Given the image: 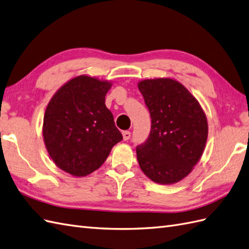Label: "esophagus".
Returning <instances> with one entry per match:
<instances>
[{"instance_id":"esophagus-1","label":"esophagus","mask_w":249,"mask_h":249,"mask_svg":"<svg viewBox=\"0 0 249 249\" xmlns=\"http://www.w3.org/2000/svg\"><path fill=\"white\" fill-rule=\"evenodd\" d=\"M122 135H123L124 141H127V140H129V138H130V131H127V130L123 131Z\"/></svg>"}]
</instances>
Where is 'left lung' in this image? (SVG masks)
<instances>
[{
    "mask_svg": "<svg viewBox=\"0 0 249 249\" xmlns=\"http://www.w3.org/2000/svg\"><path fill=\"white\" fill-rule=\"evenodd\" d=\"M138 87L151 117L147 141L137 147L140 168L155 183L180 182L205 149L206 114L188 89L174 79H146Z\"/></svg>",
    "mask_w": 249,
    "mask_h": 249,
    "instance_id": "left-lung-1",
    "label": "left lung"
}]
</instances>
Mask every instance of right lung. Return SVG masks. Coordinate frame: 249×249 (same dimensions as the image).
<instances>
[{"instance_id": "add662e5", "label": "right lung", "mask_w": 249, "mask_h": 249, "mask_svg": "<svg viewBox=\"0 0 249 249\" xmlns=\"http://www.w3.org/2000/svg\"><path fill=\"white\" fill-rule=\"evenodd\" d=\"M111 86L110 81L81 74L62 85L48 102L43 120L44 144L65 173L79 178L90 175L123 140L105 105Z\"/></svg>"}]
</instances>
